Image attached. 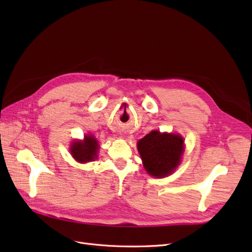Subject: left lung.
Returning <instances> with one entry per match:
<instances>
[{
  "mask_svg": "<svg viewBox=\"0 0 252 252\" xmlns=\"http://www.w3.org/2000/svg\"><path fill=\"white\" fill-rule=\"evenodd\" d=\"M138 150L146 171L152 177L162 178L180 164L184 141L178 134L151 131L138 142Z\"/></svg>",
  "mask_w": 252,
  "mask_h": 252,
  "instance_id": "left-lung-1",
  "label": "left lung"
}]
</instances>
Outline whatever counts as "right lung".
Returning <instances> with one entry per match:
<instances>
[{
  "instance_id": "obj_1",
  "label": "right lung",
  "mask_w": 252,
  "mask_h": 252,
  "mask_svg": "<svg viewBox=\"0 0 252 252\" xmlns=\"http://www.w3.org/2000/svg\"><path fill=\"white\" fill-rule=\"evenodd\" d=\"M71 155L80 163L94 161L98 149L97 141L91 135H86L84 141L74 142L71 145Z\"/></svg>"
}]
</instances>
